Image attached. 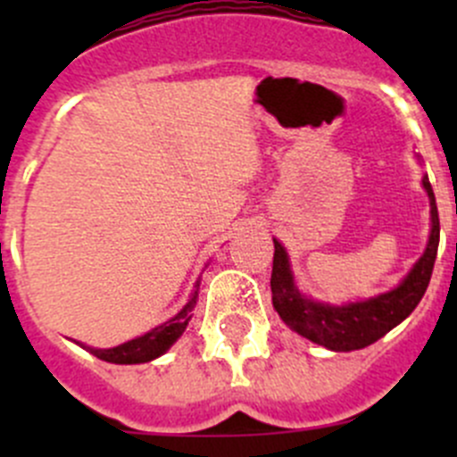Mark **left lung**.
<instances>
[{"label": "left lung", "instance_id": "obj_1", "mask_svg": "<svg viewBox=\"0 0 457 457\" xmlns=\"http://www.w3.org/2000/svg\"><path fill=\"white\" fill-rule=\"evenodd\" d=\"M428 201H431V237L420 261L413 265L407 278L391 292L370 298L362 303H349L343 307H331L325 303H314L303 296L294 285L289 270L287 252L274 238V265H271V303L278 316L292 327L296 334L305 336L312 343L322 345L331 352H353L394 329L404 320L425 296L428 280L433 274L437 243H440V219H437L436 196H433L428 179H422Z\"/></svg>", "mask_w": 457, "mask_h": 457}]
</instances>
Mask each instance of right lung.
Returning <instances> with one entry per match:
<instances>
[{
	"label": "right lung",
	"instance_id": "1",
	"mask_svg": "<svg viewBox=\"0 0 457 457\" xmlns=\"http://www.w3.org/2000/svg\"><path fill=\"white\" fill-rule=\"evenodd\" d=\"M196 298H199V292L192 294V298L187 301V305L179 312L177 316L170 318L168 322H163L156 329L147 331L145 336H139L135 340H128V343L119 345V347L112 349H92L87 347V352L92 356L101 358L105 362H114V365H137V362H147L154 361L156 356H161L163 352H168L172 347L174 340L186 331L187 320H190V312L195 310Z\"/></svg>",
	"mask_w": 457,
	"mask_h": 457
}]
</instances>
